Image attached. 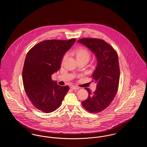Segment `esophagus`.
<instances>
[{
	"instance_id": "esophagus-1",
	"label": "esophagus",
	"mask_w": 147,
	"mask_h": 147,
	"mask_svg": "<svg viewBox=\"0 0 147 147\" xmlns=\"http://www.w3.org/2000/svg\"><path fill=\"white\" fill-rule=\"evenodd\" d=\"M71 89H72L73 90H78L79 89V87H78L76 86H74V85H72L71 87H70Z\"/></svg>"
}]
</instances>
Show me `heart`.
Instances as JSON below:
<instances>
[{
	"label": "heart",
	"mask_w": 147,
	"mask_h": 147,
	"mask_svg": "<svg viewBox=\"0 0 147 147\" xmlns=\"http://www.w3.org/2000/svg\"><path fill=\"white\" fill-rule=\"evenodd\" d=\"M71 53L76 56L77 60L82 59H86L89 60L90 58V53L88 49L84 47H79L77 49H74L71 52ZM67 57V54H65L63 56V61H64Z\"/></svg>",
	"instance_id": "obj_1"
}]
</instances>
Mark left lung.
<instances>
[{
  "label": "left lung",
  "instance_id": "obj_1",
  "mask_svg": "<svg viewBox=\"0 0 147 147\" xmlns=\"http://www.w3.org/2000/svg\"><path fill=\"white\" fill-rule=\"evenodd\" d=\"M78 42L87 47L97 59V65L92 74V79L97 83L96 89L92 92L89 88H85L89 96L82 103L89 112L98 113L110 105L117 92L119 79L118 55L110 45L101 39L84 38Z\"/></svg>",
  "mask_w": 147,
  "mask_h": 147
}]
</instances>
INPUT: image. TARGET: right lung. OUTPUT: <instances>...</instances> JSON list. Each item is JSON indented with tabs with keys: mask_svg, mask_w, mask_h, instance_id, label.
<instances>
[{
	"mask_svg": "<svg viewBox=\"0 0 147 147\" xmlns=\"http://www.w3.org/2000/svg\"><path fill=\"white\" fill-rule=\"evenodd\" d=\"M76 41L46 40L28 53L22 69L23 84L31 103L45 113L53 112L62 104L69 88L60 86L51 76L61 68L64 54Z\"/></svg>",
	"mask_w": 147,
	"mask_h": 147,
	"instance_id": "right-lung-1",
	"label": "right lung"
}]
</instances>
